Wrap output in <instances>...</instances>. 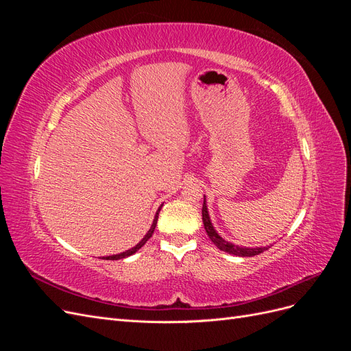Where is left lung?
<instances>
[{
    "label": "left lung",
    "instance_id": "1",
    "mask_svg": "<svg viewBox=\"0 0 351 351\" xmlns=\"http://www.w3.org/2000/svg\"><path fill=\"white\" fill-rule=\"evenodd\" d=\"M202 219H204V226H205V230L208 232L210 241L214 243L215 246L222 252L236 254V256L246 258V256H254V254H259L263 250H268V247H254V249L253 247H241V246H237V244L228 243L222 237H219V234L215 231L214 226H212V222H210V218H209V214H208V206H206V199H204V208H202Z\"/></svg>",
    "mask_w": 351,
    "mask_h": 351
}]
</instances>
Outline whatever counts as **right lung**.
I'll list each match as a JSON object with an SVG mask.
<instances>
[{
    "label": "right lung",
    "mask_w": 351,
    "mask_h": 351,
    "mask_svg": "<svg viewBox=\"0 0 351 351\" xmlns=\"http://www.w3.org/2000/svg\"><path fill=\"white\" fill-rule=\"evenodd\" d=\"M159 210H161V206H159V209L156 210V214H155V219H154V222H152V226H151V228H149V231L146 232L145 234V237L136 244L134 247H132V249H129V250H125V252H123V253H119V254H112V256H107V258H104V259H107V261H119V259H123V258H127V256H130V254H133V253H136L137 250H139L143 244L149 240L151 237H152V234H154V231H155V227H156V221H158V215H159Z\"/></svg>",
    "instance_id": "add662e5"
}]
</instances>
